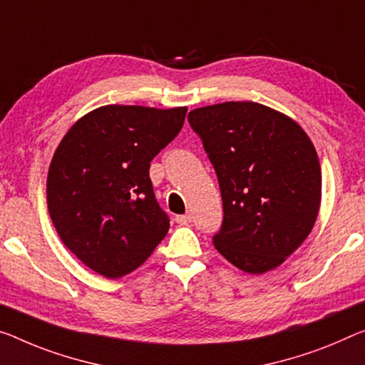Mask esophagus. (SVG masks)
<instances>
[{"label": "esophagus", "instance_id": "obj_1", "mask_svg": "<svg viewBox=\"0 0 365 365\" xmlns=\"http://www.w3.org/2000/svg\"><path fill=\"white\" fill-rule=\"evenodd\" d=\"M175 220L179 223V225H187V223L192 220V217H190L189 214H184V215H176Z\"/></svg>", "mask_w": 365, "mask_h": 365}]
</instances>
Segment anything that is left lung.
I'll use <instances>...</instances> for the list:
<instances>
[{"instance_id": "1", "label": "left lung", "mask_w": 365, "mask_h": 365, "mask_svg": "<svg viewBox=\"0 0 365 365\" xmlns=\"http://www.w3.org/2000/svg\"><path fill=\"white\" fill-rule=\"evenodd\" d=\"M223 202L214 246L248 274L279 267L304 243L322 204L317 150L294 119L253 101L189 112Z\"/></svg>"}]
</instances>
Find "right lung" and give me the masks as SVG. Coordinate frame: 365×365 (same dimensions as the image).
<instances>
[{
	"label": "right lung",
	"instance_id": "obj_1",
	"mask_svg": "<svg viewBox=\"0 0 365 365\" xmlns=\"http://www.w3.org/2000/svg\"><path fill=\"white\" fill-rule=\"evenodd\" d=\"M187 108L109 104L61 138L48 166L47 205L60 240L108 279L135 271L170 230L150 161L175 138Z\"/></svg>",
	"mask_w": 365,
	"mask_h": 365
}]
</instances>
